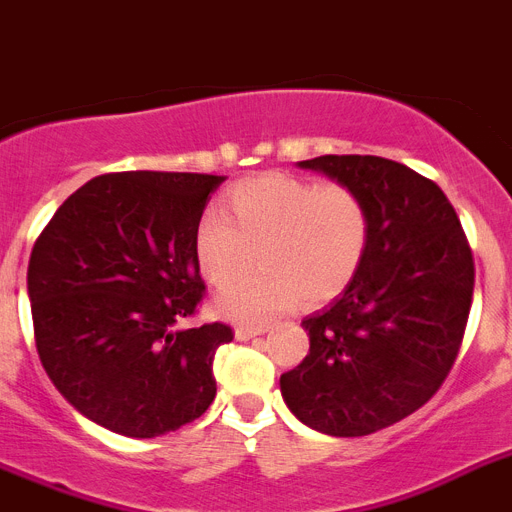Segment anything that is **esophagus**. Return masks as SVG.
Wrapping results in <instances>:
<instances>
[{"label":"esophagus","mask_w":512,"mask_h":512,"mask_svg":"<svg viewBox=\"0 0 512 512\" xmlns=\"http://www.w3.org/2000/svg\"><path fill=\"white\" fill-rule=\"evenodd\" d=\"M263 333H268V328H265V325H236V330H234V336L239 338V341H249V338L263 336Z\"/></svg>","instance_id":"obj_1"}]
</instances>
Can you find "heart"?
I'll return each instance as SVG.
<instances>
[{"label": "heart", "mask_w": 512, "mask_h": 512, "mask_svg": "<svg viewBox=\"0 0 512 512\" xmlns=\"http://www.w3.org/2000/svg\"><path fill=\"white\" fill-rule=\"evenodd\" d=\"M231 218L210 208L195 231L203 276L226 286L254 264L261 249L266 273L218 296V315L265 322L299 299L322 304L349 289L369 247V208L349 184H317L291 174L244 179L229 195Z\"/></svg>", "instance_id": "obj_1"}]
</instances>
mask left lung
<instances>
[{"instance_id":"1","label":"left lung","mask_w":512,"mask_h":512,"mask_svg":"<svg viewBox=\"0 0 512 512\" xmlns=\"http://www.w3.org/2000/svg\"><path fill=\"white\" fill-rule=\"evenodd\" d=\"M349 184L369 208V247L351 286L302 320L309 354L281 375L307 427L362 437L401 422L440 390L461 349L474 255L432 179L380 156L299 161Z\"/></svg>"}]
</instances>
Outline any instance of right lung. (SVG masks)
Returning a JSON list of instances; mask_svg holds the SVG:
<instances>
[{"instance_id": "1", "label": "right lung", "mask_w": 512, "mask_h": 512, "mask_svg": "<svg viewBox=\"0 0 512 512\" xmlns=\"http://www.w3.org/2000/svg\"><path fill=\"white\" fill-rule=\"evenodd\" d=\"M223 179L96 176L33 244L28 296L41 364L80 414L117 435H166L216 398L213 356L234 333L223 322H179L203 299L195 231Z\"/></svg>"}]
</instances>
